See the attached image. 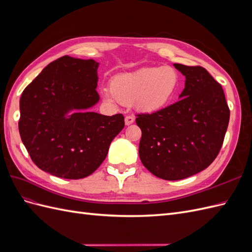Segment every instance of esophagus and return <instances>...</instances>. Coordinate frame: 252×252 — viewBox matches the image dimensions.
Listing matches in <instances>:
<instances>
[{
	"label": "esophagus",
	"instance_id": "34e87169",
	"mask_svg": "<svg viewBox=\"0 0 252 252\" xmlns=\"http://www.w3.org/2000/svg\"><path fill=\"white\" fill-rule=\"evenodd\" d=\"M133 122H134V118L131 117V116H127V117L125 118V125H126V126L131 125V124L133 123Z\"/></svg>",
	"mask_w": 252,
	"mask_h": 252
}]
</instances>
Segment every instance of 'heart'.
I'll return each mask as SVG.
<instances>
[{
	"label": "heart",
	"mask_w": 252,
	"mask_h": 252,
	"mask_svg": "<svg viewBox=\"0 0 252 252\" xmlns=\"http://www.w3.org/2000/svg\"><path fill=\"white\" fill-rule=\"evenodd\" d=\"M179 71L170 65L145 67L113 77L109 90L103 91L107 102L129 105L143 113H156L168 106L178 93Z\"/></svg>",
	"instance_id": "heart-1"
}]
</instances>
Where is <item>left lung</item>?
<instances>
[{
  "label": "left lung",
  "instance_id": "1",
  "mask_svg": "<svg viewBox=\"0 0 252 252\" xmlns=\"http://www.w3.org/2000/svg\"><path fill=\"white\" fill-rule=\"evenodd\" d=\"M173 66L186 79L180 100L135 119L142 130L141 162L156 177L168 181L191 177L215 161L230 117L222 86L205 68Z\"/></svg>",
  "mask_w": 252,
  "mask_h": 252
}]
</instances>
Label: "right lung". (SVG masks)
<instances>
[{"label": "right lung", "instance_id": "add662e5", "mask_svg": "<svg viewBox=\"0 0 252 252\" xmlns=\"http://www.w3.org/2000/svg\"><path fill=\"white\" fill-rule=\"evenodd\" d=\"M97 62L64 56L53 61L24 89L19 131L32 162L58 178L78 180L94 172L110 143L124 128L123 114L91 111Z\"/></svg>", "mask_w": 252, "mask_h": 252}]
</instances>
